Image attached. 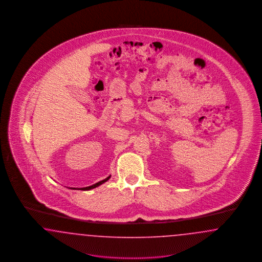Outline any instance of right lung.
Returning <instances> with one entry per match:
<instances>
[{
	"label": "right lung",
	"mask_w": 262,
	"mask_h": 262,
	"mask_svg": "<svg viewBox=\"0 0 262 262\" xmlns=\"http://www.w3.org/2000/svg\"><path fill=\"white\" fill-rule=\"evenodd\" d=\"M111 176H109L108 178H105L103 180H101V181H99V182H97V183H95L94 185H92V186H88V187H84V188H81L82 190H84V191H86V190H91V189L95 188V187H97V186H99V185H101V184H103L104 182H106L109 178H110Z\"/></svg>",
	"instance_id": "right-lung-1"
}]
</instances>
